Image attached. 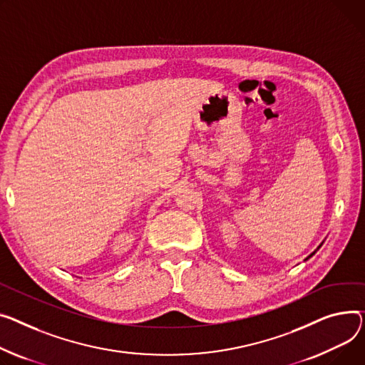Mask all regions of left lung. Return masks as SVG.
I'll return each instance as SVG.
<instances>
[{"instance_id":"1","label":"left lung","mask_w":365,"mask_h":365,"mask_svg":"<svg viewBox=\"0 0 365 365\" xmlns=\"http://www.w3.org/2000/svg\"><path fill=\"white\" fill-rule=\"evenodd\" d=\"M319 248H320V247H319ZM311 255H314V252H312V254H311ZM311 255H309V257H311Z\"/></svg>"}]
</instances>
